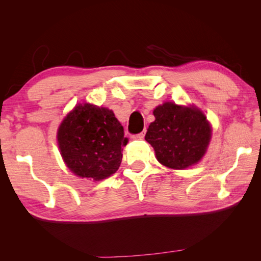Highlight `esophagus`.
Returning <instances> with one entry per match:
<instances>
[{
    "mask_svg": "<svg viewBox=\"0 0 261 261\" xmlns=\"http://www.w3.org/2000/svg\"><path fill=\"white\" fill-rule=\"evenodd\" d=\"M145 135H146V129H144L143 132L139 133V134H136V135H134L133 138L134 139H143L145 137Z\"/></svg>",
    "mask_w": 261,
    "mask_h": 261,
    "instance_id": "34e87169",
    "label": "esophagus"
}]
</instances>
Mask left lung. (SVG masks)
<instances>
[{"label": "left lung", "instance_id": "obj_1", "mask_svg": "<svg viewBox=\"0 0 261 261\" xmlns=\"http://www.w3.org/2000/svg\"><path fill=\"white\" fill-rule=\"evenodd\" d=\"M145 139L165 167L183 170L198 162L206 153L211 127L206 116L196 108L165 102L153 111Z\"/></svg>", "mask_w": 261, "mask_h": 261}]
</instances>
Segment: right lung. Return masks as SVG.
<instances>
[{
	"label": "right lung",
	"instance_id": "1",
	"mask_svg": "<svg viewBox=\"0 0 261 261\" xmlns=\"http://www.w3.org/2000/svg\"><path fill=\"white\" fill-rule=\"evenodd\" d=\"M61 154L81 177L101 180L120 168L122 147L128 143L113 111L85 103L76 106L58 132Z\"/></svg>",
	"mask_w": 261,
	"mask_h": 261
}]
</instances>
